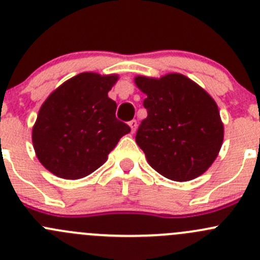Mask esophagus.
Returning a JSON list of instances; mask_svg holds the SVG:
<instances>
[{
    "label": "esophagus",
    "mask_w": 260,
    "mask_h": 260,
    "mask_svg": "<svg viewBox=\"0 0 260 260\" xmlns=\"http://www.w3.org/2000/svg\"><path fill=\"white\" fill-rule=\"evenodd\" d=\"M128 124H129L131 129H132V133L135 132L136 129H137V120H136V119H132L129 123H128Z\"/></svg>",
    "instance_id": "obj_1"
}]
</instances>
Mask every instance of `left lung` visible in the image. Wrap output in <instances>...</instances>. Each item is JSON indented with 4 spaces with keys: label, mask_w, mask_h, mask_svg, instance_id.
I'll return each mask as SVG.
<instances>
[{
    "label": "left lung",
    "mask_w": 260,
    "mask_h": 260,
    "mask_svg": "<svg viewBox=\"0 0 260 260\" xmlns=\"http://www.w3.org/2000/svg\"><path fill=\"white\" fill-rule=\"evenodd\" d=\"M146 94L147 118L136 142L162 176L190 181L203 175L217 157L224 125L214 99L195 81L177 73L159 79L137 77Z\"/></svg>",
    "instance_id": "left-lung-1"
}]
</instances>
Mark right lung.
I'll return each instance as SVG.
<instances>
[{
  "label": "right lung",
  "instance_id": "add662e5",
  "mask_svg": "<svg viewBox=\"0 0 260 260\" xmlns=\"http://www.w3.org/2000/svg\"><path fill=\"white\" fill-rule=\"evenodd\" d=\"M117 80V75L81 73L44 102L32 128V143L39 161L55 176H88L131 132L129 125L117 119V103L108 96Z\"/></svg>",
  "mask_w": 260,
  "mask_h": 260
}]
</instances>
